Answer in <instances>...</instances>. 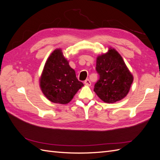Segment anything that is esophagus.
Segmentation results:
<instances>
[{
	"label": "esophagus",
	"mask_w": 160,
	"mask_h": 160,
	"mask_svg": "<svg viewBox=\"0 0 160 160\" xmlns=\"http://www.w3.org/2000/svg\"><path fill=\"white\" fill-rule=\"evenodd\" d=\"M84 83L85 84V85H88V86H90L91 85V81H90V80L89 79H86L85 81V82H84Z\"/></svg>",
	"instance_id": "1"
}]
</instances>
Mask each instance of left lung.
<instances>
[{"instance_id":"left-lung-1","label":"left lung","mask_w":160,"mask_h":160,"mask_svg":"<svg viewBox=\"0 0 160 160\" xmlns=\"http://www.w3.org/2000/svg\"><path fill=\"white\" fill-rule=\"evenodd\" d=\"M96 71L99 79L94 91L105 103H113L128 94L133 77L125 65L122 57L113 48L97 57Z\"/></svg>"}]
</instances>
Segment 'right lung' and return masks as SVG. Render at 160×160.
Instances as JSON below:
<instances>
[{
	"instance_id": "right-lung-1",
	"label": "right lung",
	"mask_w": 160,
	"mask_h": 160,
	"mask_svg": "<svg viewBox=\"0 0 160 160\" xmlns=\"http://www.w3.org/2000/svg\"><path fill=\"white\" fill-rule=\"evenodd\" d=\"M39 85L47 99L55 103L67 104L83 86L61 49L48 57L39 79Z\"/></svg>"
}]
</instances>
